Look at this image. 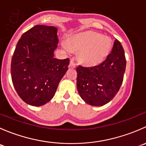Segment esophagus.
<instances>
[{
    "label": "esophagus",
    "mask_w": 146,
    "mask_h": 146,
    "mask_svg": "<svg viewBox=\"0 0 146 146\" xmlns=\"http://www.w3.org/2000/svg\"><path fill=\"white\" fill-rule=\"evenodd\" d=\"M69 67L71 68H75L76 67V63L73 61V60H70V65H69Z\"/></svg>",
    "instance_id": "1"
}]
</instances>
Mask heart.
<instances>
[{
    "mask_svg": "<svg viewBox=\"0 0 146 146\" xmlns=\"http://www.w3.org/2000/svg\"><path fill=\"white\" fill-rule=\"evenodd\" d=\"M111 39L94 32L76 35L68 41V48L79 53L80 61L87 65H97L104 60L110 53Z\"/></svg>",
    "mask_w": 146,
    "mask_h": 146,
    "instance_id": "1",
    "label": "heart"
}]
</instances>
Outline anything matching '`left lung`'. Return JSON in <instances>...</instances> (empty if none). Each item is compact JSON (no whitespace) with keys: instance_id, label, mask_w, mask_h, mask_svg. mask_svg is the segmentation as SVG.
Returning a JSON list of instances; mask_svg holds the SVG:
<instances>
[{"instance_id":"1","label":"left lung","mask_w":146,"mask_h":146,"mask_svg":"<svg viewBox=\"0 0 146 146\" xmlns=\"http://www.w3.org/2000/svg\"><path fill=\"white\" fill-rule=\"evenodd\" d=\"M124 50L115 39L111 52L100 64L77 67V88L87 104L102 106L115 97L120 89L126 70Z\"/></svg>"}]
</instances>
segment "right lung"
Returning a JSON list of instances; mask_svg holds the SVG:
<instances>
[{"instance_id":"obj_1","label":"right lung","mask_w":146,"mask_h":146,"mask_svg":"<svg viewBox=\"0 0 146 146\" xmlns=\"http://www.w3.org/2000/svg\"><path fill=\"white\" fill-rule=\"evenodd\" d=\"M56 27L35 25L19 39L11 61V78L25 102L42 106L55 95L70 60L54 58L58 43Z\"/></svg>"}]
</instances>
